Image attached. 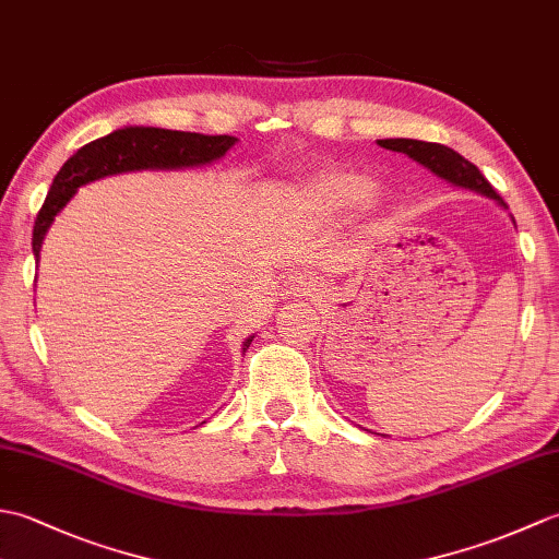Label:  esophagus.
Instances as JSON below:
<instances>
[{
  "instance_id": "34e87169",
  "label": "esophagus",
  "mask_w": 559,
  "mask_h": 559,
  "mask_svg": "<svg viewBox=\"0 0 559 559\" xmlns=\"http://www.w3.org/2000/svg\"><path fill=\"white\" fill-rule=\"evenodd\" d=\"M317 290V278L310 273H295V276L283 281V295L288 298H307Z\"/></svg>"
}]
</instances>
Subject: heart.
Here are the masks:
<instances>
[{
  "label": "heart",
  "mask_w": 559,
  "mask_h": 559,
  "mask_svg": "<svg viewBox=\"0 0 559 559\" xmlns=\"http://www.w3.org/2000/svg\"><path fill=\"white\" fill-rule=\"evenodd\" d=\"M374 194V180L360 170H326L295 192V204L317 221H334L360 211Z\"/></svg>",
  "instance_id": "heart-1"
}]
</instances>
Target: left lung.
Returning a JSON list of instances; mask_svg holds the SVG:
<instances>
[{"mask_svg":"<svg viewBox=\"0 0 559 559\" xmlns=\"http://www.w3.org/2000/svg\"><path fill=\"white\" fill-rule=\"evenodd\" d=\"M377 144L382 148H389V151L406 153L408 158L425 165L427 170H432L435 175L442 177V180L456 185V187L473 189V192L490 197L497 201V204L507 206L502 197L495 192L492 185L485 180L476 165L463 156H459L454 148L442 146V144H430V141H418V139H379Z\"/></svg>","mask_w":559,"mask_h":559,"instance_id":"8db88e82","label":"left lung"}]
</instances>
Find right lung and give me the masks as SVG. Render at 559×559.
I'll use <instances>...</instances> for the list:
<instances>
[{"label":"right lung","mask_w":559,"mask_h":559,"mask_svg":"<svg viewBox=\"0 0 559 559\" xmlns=\"http://www.w3.org/2000/svg\"><path fill=\"white\" fill-rule=\"evenodd\" d=\"M235 136H204L194 132H173V129L158 127H124L117 132L91 141L71 156L62 170L55 175L50 192L45 204L38 211L33 225V254L40 257L43 237L67 201L76 194V189L93 180L108 175L132 173V170H177V168H197L211 160L223 158L230 146H235ZM249 336L242 343V353H247Z\"/></svg>","instance_id":"add662e5"}]
</instances>
